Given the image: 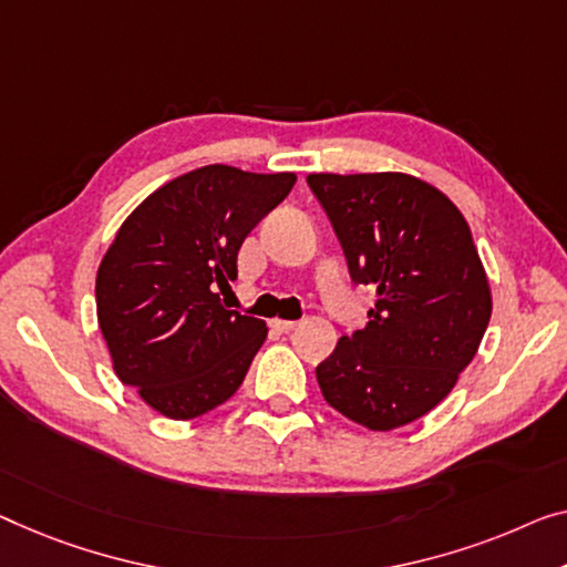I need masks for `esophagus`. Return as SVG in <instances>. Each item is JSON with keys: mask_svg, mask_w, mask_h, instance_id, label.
<instances>
[{"mask_svg": "<svg viewBox=\"0 0 567 567\" xmlns=\"http://www.w3.org/2000/svg\"><path fill=\"white\" fill-rule=\"evenodd\" d=\"M272 328L277 333H290L295 328V320H282V318H275L272 320Z\"/></svg>", "mask_w": 567, "mask_h": 567, "instance_id": "obj_1", "label": "esophagus"}]
</instances>
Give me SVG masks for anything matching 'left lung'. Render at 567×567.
Instances as JSON below:
<instances>
[{"instance_id": "1", "label": "left lung", "mask_w": 567, "mask_h": 567, "mask_svg": "<svg viewBox=\"0 0 567 567\" xmlns=\"http://www.w3.org/2000/svg\"><path fill=\"white\" fill-rule=\"evenodd\" d=\"M351 282L374 285L369 323L316 367L326 402L369 430L427 415L476 357L492 292L461 210L402 173L308 175Z\"/></svg>"}]
</instances>
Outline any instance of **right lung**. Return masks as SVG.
<instances>
[{
  "instance_id": "obj_1",
  "label": "right lung",
  "mask_w": 567,
  "mask_h": 567,
  "mask_svg": "<svg viewBox=\"0 0 567 567\" xmlns=\"http://www.w3.org/2000/svg\"><path fill=\"white\" fill-rule=\"evenodd\" d=\"M298 177L206 165L157 188L122 224L96 275L114 371L152 410L193 420L239 390L267 323L226 310L249 231Z\"/></svg>"
}]
</instances>
